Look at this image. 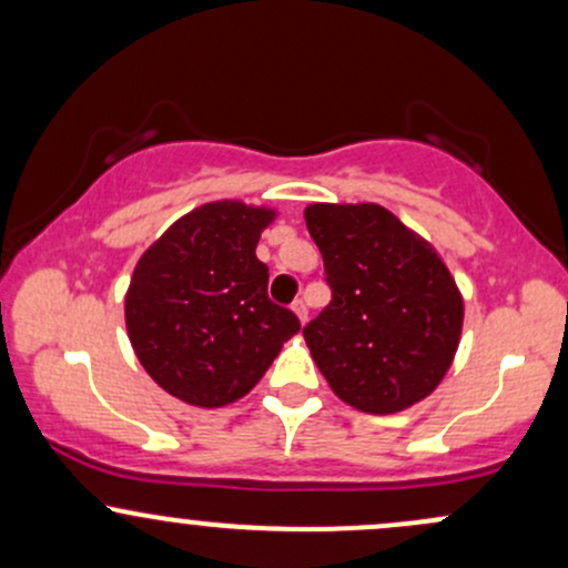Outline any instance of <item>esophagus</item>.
<instances>
[{"label":"esophagus","instance_id":"34e87169","mask_svg":"<svg viewBox=\"0 0 568 568\" xmlns=\"http://www.w3.org/2000/svg\"><path fill=\"white\" fill-rule=\"evenodd\" d=\"M293 312H296V317L302 321V325L310 321V310H306V304L302 302V298H296V302H293Z\"/></svg>","mask_w":568,"mask_h":568}]
</instances>
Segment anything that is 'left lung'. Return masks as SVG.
Returning a JSON list of instances; mask_svg holds the SVG:
<instances>
[{"instance_id": "8db88e82", "label": "left lung", "mask_w": 568, "mask_h": 568, "mask_svg": "<svg viewBox=\"0 0 568 568\" xmlns=\"http://www.w3.org/2000/svg\"><path fill=\"white\" fill-rule=\"evenodd\" d=\"M331 304L304 325L306 347L344 403L395 414L438 387L459 347L462 304L435 247L374 202L304 211Z\"/></svg>"}]
</instances>
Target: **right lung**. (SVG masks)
<instances>
[{
    "mask_svg": "<svg viewBox=\"0 0 568 568\" xmlns=\"http://www.w3.org/2000/svg\"><path fill=\"white\" fill-rule=\"evenodd\" d=\"M270 207L207 202L179 219L135 264L128 336L146 374L189 406L219 408L256 387L302 328L266 293L256 258Z\"/></svg>",
    "mask_w": 568,
    "mask_h": 568,
    "instance_id": "obj_1",
    "label": "right lung"
}]
</instances>
